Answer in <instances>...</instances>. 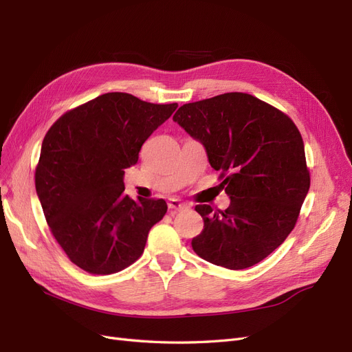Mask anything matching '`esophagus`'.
<instances>
[{
    "instance_id": "esophagus-1",
    "label": "esophagus",
    "mask_w": 352,
    "mask_h": 352,
    "mask_svg": "<svg viewBox=\"0 0 352 352\" xmlns=\"http://www.w3.org/2000/svg\"><path fill=\"white\" fill-rule=\"evenodd\" d=\"M185 208H186V204L180 202L179 199H176V198L168 199V210L170 211H180V210H185Z\"/></svg>"
}]
</instances>
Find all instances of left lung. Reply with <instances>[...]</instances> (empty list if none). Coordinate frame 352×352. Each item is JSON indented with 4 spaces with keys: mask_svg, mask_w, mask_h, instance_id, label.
Segmentation results:
<instances>
[{
    "mask_svg": "<svg viewBox=\"0 0 352 352\" xmlns=\"http://www.w3.org/2000/svg\"><path fill=\"white\" fill-rule=\"evenodd\" d=\"M173 120L206 146L230 206H197L204 229L192 250L208 263L242 270L270 255L295 228L310 189L302 136L292 119L250 94L184 104Z\"/></svg>",
    "mask_w": 352,
    "mask_h": 352,
    "instance_id": "1",
    "label": "left lung"
}]
</instances>
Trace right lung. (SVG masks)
<instances>
[{"label": "right lung", "mask_w": 352, "mask_h": 352, "mask_svg": "<svg viewBox=\"0 0 352 352\" xmlns=\"http://www.w3.org/2000/svg\"><path fill=\"white\" fill-rule=\"evenodd\" d=\"M177 104L109 92L63 114L42 142L35 186L48 228L69 260L91 274H111L141 257L164 199L124 194V168Z\"/></svg>", "instance_id": "1"}]
</instances>
